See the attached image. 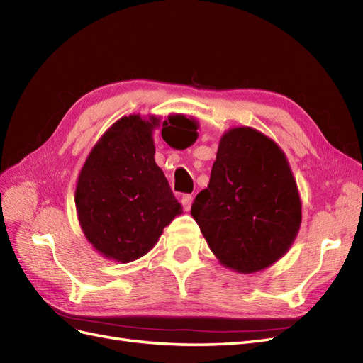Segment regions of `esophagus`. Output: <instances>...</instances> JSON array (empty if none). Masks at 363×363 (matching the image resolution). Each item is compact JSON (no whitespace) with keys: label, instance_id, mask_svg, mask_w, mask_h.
<instances>
[{"label":"esophagus","instance_id":"1","mask_svg":"<svg viewBox=\"0 0 363 363\" xmlns=\"http://www.w3.org/2000/svg\"><path fill=\"white\" fill-rule=\"evenodd\" d=\"M192 200H194V196H192L191 194H186V195H183V196H182V204H183V208H184L186 212H189V211H191Z\"/></svg>","mask_w":363,"mask_h":363}]
</instances>
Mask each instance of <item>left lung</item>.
Here are the masks:
<instances>
[{
	"instance_id": "left-lung-1",
	"label": "left lung",
	"mask_w": 363,
	"mask_h": 363,
	"mask_svg": "<svg viewBox=\"0 0 363 363\" xmlns=\"http://www.w3.org/2000/svg\"><path fill=\"white\" fill-rule=\"evenodd\" d=\"M191 215L224 267L251 274L277 262L301 224L298 188L281 148L251 127L225 131Z\"/></svg>"
}]
</instances>
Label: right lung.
<instances>
[{"label":"right lung","instance_id":"add662e5","mask_svg":"<svg viewBox=\"0 0 363 363\" xmlns=\"http://www.w3.org/2000/svg\"><path fill=\"white\" fill-rule=\"evenodd\" d=\"M177 128L196 136V123L169 116ZM156 116H123L96 142L75 189L80 227L92 247L107 259L133 262L157 244L163 228L182 213L163 171L155 162Z\"/></svg>","mask_w":363,"mask_h":363}]
</instances>
